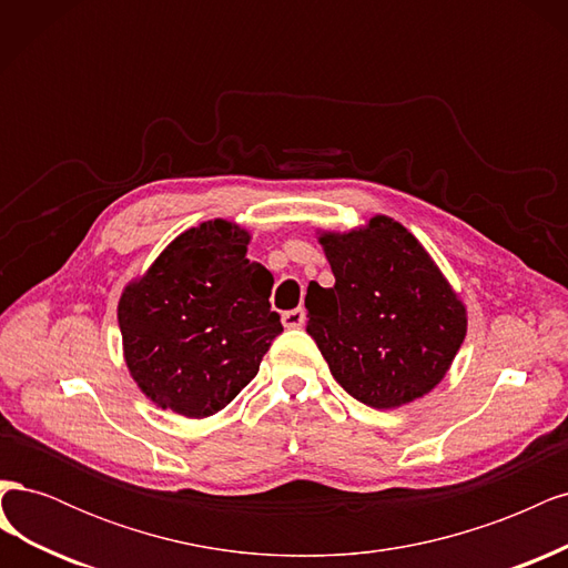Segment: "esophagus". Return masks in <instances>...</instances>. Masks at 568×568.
Here are the masks:
<instances>
[{
  "instance_id": "34e87169",
  "label": "esophagus",
  "mask_w": 568,
  "mask_h": 568,
  "mask_svg": "<svg viewBox=\"0 0 568 568\" xmlns=\"http://www.w3.org/2000/svg\"><path fill=\"white\" fill-rule=\"evenodd\" d=\"M303 322H305L303 307H296V311H286V313L282 315V324L286 326V329H301Z\"/></svg>"
}]
</instances>
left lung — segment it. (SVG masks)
Listing matches in <instances>:
<instances>
[{"mask_svg": "<svg viewBox=\"0 0 568 568\" xmlns=\"http://www.w3.org/2000/svg\"><path fill=\"white\" fill-rule=\"evenodd\" d=\"M336 284L307 286V334L355 400L395 409L440 384L467 336V307L400 222L322 232Z\"/></svg>", "mask_w": 568, "mask_h": 568, "instance_id": "obj_1", "label": "left lung"}]
</instances>
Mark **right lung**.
Here are the masks:
<instances>
[{
    "label": "right lung",
    "instance_id": "right-lung-1",
    "mask_svg": "<svg viewBox=\"0 0 568 568\" xmlns=\"http://www.w3.org/2000/svg\"><path fill=\"white\" fill-rule=\"evenodd\" d=\"M251 234L209 220L182 232L118 303L125 363L151 403L189 419L227 407L257 374L280 315L272 274L246 257Z\"/></svg>",
    "mask_w": 568,
    "mask_h": 568
}]
</instances>
